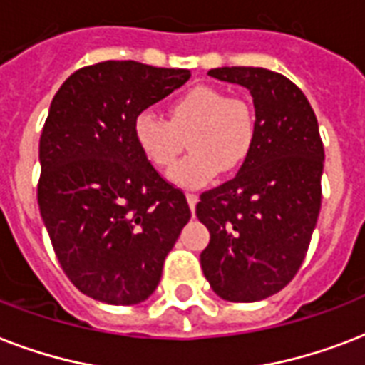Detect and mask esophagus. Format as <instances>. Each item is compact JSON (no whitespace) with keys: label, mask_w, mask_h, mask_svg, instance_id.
I'll return each mask as SVG.
<instances>
[{"label":"esophagus","mask_w":365,"mask_h":365,"mask_svg":"<svg viewBox=\"0 0 365 365\" xmlns=\"http://www.w3.org/2000/svg\"><path fill=\"white\" fill-rule=\"evenodd\" d=\"M186 200H188V205H190V209L194 211V207H196V203H197V194L188 192V194H186Z\"/></svg>","instance_id":"obj_1"}]
</instances>
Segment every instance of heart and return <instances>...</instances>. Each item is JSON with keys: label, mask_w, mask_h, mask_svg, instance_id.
Here are the masks:
<instances>
[{"label": "heart", "mask_w": 365, "mask_h": 365, "mask_svg": "<svg viewBox=\"0 0 365 365\" xmlns=\"http://www.w3.org/2000/svg\"><path fill=\"white\" fill-rule=\"evenodd\" d=\"M133 133L146 160L160 169L171 168L188 144L192 152L175 165L171 180L200 188L221 171H236L250 158L257 115L245 97L227 95L213 86H196L169 103L168 120L150 110L140 112Z\"/></svg>", "instance_id": "heart-1"}]
</instances>
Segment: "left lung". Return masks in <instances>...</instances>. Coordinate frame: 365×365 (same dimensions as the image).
Wrapping results in <instances>:
<instances>
[{
	"label": "left lung",
	"mask_w": 365,
	"mask_h": 365,
	"mask_svg": "<svg viewBox=\"0 0 365 365\" xmlns=\"http://www.w3.org/2000/svg\"><path fill=\"white\" fill-rule=\"evenodd\" d=\"M207 74L251 93L257 137L238 175L200 196L196 215L211 234L200 262L219 297L253 303L303 264L322 205L324 144L314 110L285 76L251 66Z\"/></svg>",
	"instance_id": "8db88e82"
}]
</instances>
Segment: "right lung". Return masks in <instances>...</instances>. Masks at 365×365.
<instances>
[{
  "mask_svg": "<svg viewBox=\"0 0 365 365\" xmlns=\"http://www.w3.org/2000/svg\"><path fill=\"white\" fill-rule=\"evenodd\" d=\"M190 80V70L106 61L76 70L51 103L39 138V213L68 279L87 297L137 304L190 221L185 192L135 140L143 110Z\"/></svg>",
  "mask_w": 365,
  "mask_h": 365,
  "instance_id": "1",
  "label": "right lung"
}]
</instances>
